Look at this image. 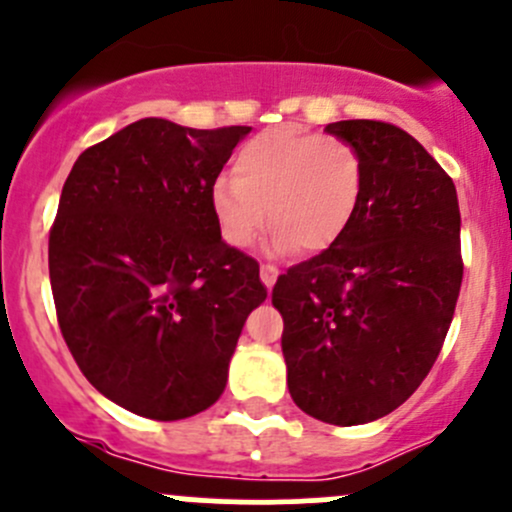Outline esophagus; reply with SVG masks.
Here are the masks:
<instances>
[{"mask_svg":"<svg viewBox=\"0 0 512 512\" xmlns=\"http://www.w3.org/2000/svg\"><path fill=\"white\" fill-rule=\"evenodd\" d=\"M277 274H279V270L274 265H262L260 267V279L265 282L267 289L274 287V282H277Z\"/></svg>","mask_w":512,"mask_h":512,"instance_id":"obj_1","label":"esophagus"}]
</instances>
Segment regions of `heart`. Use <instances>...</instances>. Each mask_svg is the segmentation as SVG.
<instances>
[{"mask_svg":"<svg viewBox=\"0 0 512 512\" xmlns=\"http://www.w3.org/2000/svg\"><path fill=\"white\" fill-rule=\"evenodd\" d=\"M233 169L211 186L213 218L230 247L252 245L270 213L272 252H321L346 233L363 196V159L341 137L272 129L242 144Z\"/></svg>","mask_w":512,"mask_h":512,"instance_id":"obj_1","label":"heart"}]
</instances>
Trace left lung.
<instances>
[{"mask_svg":"<svg viewBox=\"0 0 512 512\" xmlns=\"http://www.w3.org/2000/svg\"><path fill=\"white\" fill-rule=\"evenodd\" d=\"M365 169L351 225L331 247L279 274L289 395L321 422L353 427L422 385L454 319L464 260L451 176L405 129L341 120Z\"/></svg>","mask_w":512,"mask_h":512,"instance_id":"8db88e82","label":"left lung"}]
</instances>
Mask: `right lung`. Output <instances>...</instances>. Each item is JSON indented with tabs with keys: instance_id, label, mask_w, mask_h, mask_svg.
<instances>
[{
	"instance_id": "right-lung-1",
	"label": "right lung",
	"mask_w": 512,
	"mask_h": 512,
	"mask_svg": "<svg viewBox=\"0 0 512 512\" xmlns=\"http://www.w3.org/2000/svg\"><path fill=\"white\" fill-rule=\"evenodd\" d=\"M247 132L147 117L85 149L63 184L48 235L58 326L88 383L139 417L208 410L267 297L257 260L223 242L211 208Z\"/></svg>"
}]
</instances>
